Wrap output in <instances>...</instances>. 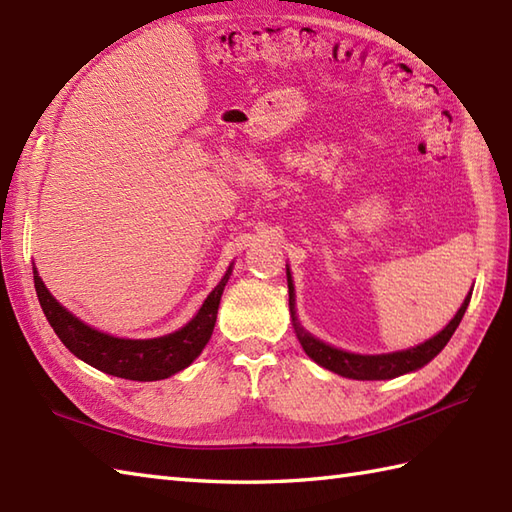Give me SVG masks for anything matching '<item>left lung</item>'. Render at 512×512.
Returning a JSON list of instances; mask_svg holds the SVG:
<instances>
[{
    "mask_svg": "<svg viewBox=\"0 0 512 512\" xmlns=\"http://www.w3.org/2000/svg\"><path fill=\"white\" fill-rule=\"evenodd\" d=\"M286 282H289V306H291V315H293V326H295L299 343H302V347H304V352L313 358L317 365L339 373V376H343V378H354V380H391V378L402 376V373L415 371L426 363H430V360L447 345V341L452 339V334L456 332L458 323H460V319H463L465 310L469 306V299H471V291H469L463 306L458 308L456 317L447 323V326L439 334L432 336L430 341L413 347V350L380 354V356H360V354H350V352L336 350V347L321 343L315 339V336H310L302 326H299L295 319V310H293L295 297H293V282H291L289 271H286Z\"/></svg>",
    "mask_w": 512,
    "mask_h": 512,
    "instance_id": "left-lung-1",
    "label": "left lung"
}]
</instances>
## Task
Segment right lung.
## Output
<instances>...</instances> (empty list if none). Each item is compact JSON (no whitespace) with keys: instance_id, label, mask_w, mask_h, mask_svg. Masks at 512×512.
Here are the masks:
<instances>
[{"instance_id":"obj_1","label":"right lung","mask_w":512,"mask_h":512,"mask_svg":"<svg viewBox=\"0 0 512 512\" xmlns=\"http://www.w3.org/2000/svg\"><path fill=\"white\" fill-rule=\"evenodd\" d=\"M230 278V269L223 280L215 286V291L206 297L199 313L178 332L160 336V339L130 341L117 339L86 326L78 317H73L67 308H62L56 299L45 289L43 280L34 269V289L39 295L43 313L54 328L58 339L65 343L71 354L82 358L91 367L110 373V376L152 382L165 380L173 373L189 367L193 360L202 354L210 334L215 330L217 310L221 302L223 286Z\"/></svg>"}]
</instances>
